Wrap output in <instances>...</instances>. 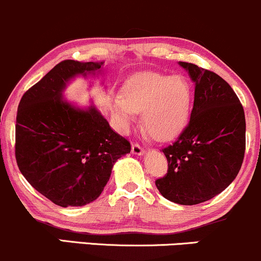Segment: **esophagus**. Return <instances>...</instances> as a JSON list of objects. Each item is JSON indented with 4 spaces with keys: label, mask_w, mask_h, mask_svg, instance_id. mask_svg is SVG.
I'll list each match as a JSON object with an SVG mask.
<instances>
[{
    "label": "esophagus",
    "mask_w": 261,
    "mask_h": 261,
    "mask_svg": "<svg viewBox=\"0 0 261 261\" xmlns=\"http://www.w3.org/2000/svg\"><path fill=\"white\" fill-rule=\"evenodd\" d=\"M131 151H133L134 154H137V155H142L145 154V149H143L141 146L139 145V143H134L133 147H131Z\"/></svg>",
    "instance_id": "1"
}]
</instances>
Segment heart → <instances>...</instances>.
<instances>
[{
    "mask_svg": "<svg viewBox=\"0 0 261 261\" xmlns=\"http://www.w3.org/2000/svg\"><path fill=\"white\" fill-rule=\"evenodd\" d=\"M190 82L182 74L143 72L128 80L124 97L113 99V115L122 131H127L143 113V125L157 140L174 136L187 124L191 109Z\"/></svg>",
    "mask_w": 261,
    "mask_h": 261,
    "instance_id": "obj_1",
    "label": "heart"
}]
</instances>
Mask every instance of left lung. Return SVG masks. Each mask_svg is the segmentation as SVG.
<instances>
[{"instance_id":"obj_1","label":"left lung","mask_w":261,"mask_h":261,"mask_svg":"<svg viewBox=\"0 0 261 261\" xmlns=\"http://www.w3.org/2000/svg\"><path fill=\"white\" fill-rule=\"evenodd\" d=\"M195 83L190 121L163 148L168 172L155 180L169 201L196 205L212 199L236 179L245 151V116L228 83L212 71L179 61Z\"/></svg>"}]
</instances>
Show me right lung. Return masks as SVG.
<instances>
[{
	"label": "right lung",
	"mask_w": 261,
	"mask_h": 261,
	"mask_svg": "<svg viewBox=\"0 0 261 261\" xmlns=\"http://www.w3.org/2000/svg\"><path fill=\"white\" fill-rule=\"evenodd\" d=\"M104 62L65 60L29 88L16 121L18 168L35 190L61 207L94 201L109 180L114 163L130 153L94 106L81 109L62 92L71 80L100 72Z\"/></svg>",
	"instance_id": "1"
}]
</instances>
